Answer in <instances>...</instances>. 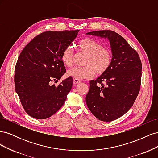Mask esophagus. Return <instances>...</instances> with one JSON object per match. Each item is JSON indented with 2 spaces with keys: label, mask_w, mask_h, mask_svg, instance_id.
I'll list each match as a JSON object with an SVG mask.
<instances>
[{
  "label": "esophagus",
  "mask_w": 158,
  "mask_h": 158,
  "mask_svg": "<svg viewBox=\"0 0 158 158\" xmlns=\"http://www.w3.org/2000/svg\"><path fill=\"white\" fill-rule=\"evenodd\" d=\"M81 82V81L78 79H76V78H74V84H80Z\"/></svg>",
  "instance_id": "esophagus-1"
}]
</instances>
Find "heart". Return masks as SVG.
I'll list each match as a JSON object with an SVG mask.
<instances>
[{"instance_id": "1", "label": "heart", "mask_w": 158, "mask_h": 158, "mask_svg": "<svg viewBox=\"0 0 158 158\" xmlns=\"http://www.w3.org/2000/svg\"><path fill=\"white\" fill-rule=\"evenodd\" d=\"M80 51L86 54L83 66H74L67 71V74L78 80L92 78L95 73L102 74L109 69L112 62L111 50L102 47L99 42L91 38H85L78 44ZM73 51L70 47L66 48L62 53L61 60L66 66L73 64Z\"/></svg>"}]
</instances>
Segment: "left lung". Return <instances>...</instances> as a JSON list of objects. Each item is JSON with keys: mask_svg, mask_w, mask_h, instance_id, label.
<instances>
[{"mask_svg": "<svg viewBox=\"0 0 158 158\" xmlns=\"http://www.w3.org/2000/svg\"><path fill=\"white\" fill-rule=\"evenodd\" d=\"M88 35L107 38L112 51L109 69L89 82L85 102L89 111L102 121L110 122L125 114L140 92L142 63L136 50L117 33L95 31Z\"/></svg>", "mask_w": 158, "mask_h": 158, "instance_id": "left-lung-1", "label": "left lung"}]
</instances>
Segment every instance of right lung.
<instances>
[{
	"instance_id": "add662e5",
	"label": "right lung",
	"mask_w": 158,
	"mask_h": 158,
	"mask_svg": "<svg viewBox=\"0 0 158 158\" xmlns=\"http://www.w3.org/2000/svg\"><path fill=\"white\" fill-rule=\"evenodd\" d=\"M79 30L41 33L28 44L19 56L14 85L23 108L34 118L45 119L63 106L73 84L70 76L58 86L51 81L66 73L61 60L63 51L71 44Z\"/></svg>"
}]
</instances>
